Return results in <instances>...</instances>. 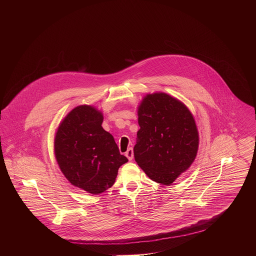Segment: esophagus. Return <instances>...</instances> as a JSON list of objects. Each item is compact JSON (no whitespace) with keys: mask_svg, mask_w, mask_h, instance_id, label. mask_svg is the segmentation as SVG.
Here are the masks:
<instances>
[{"mask_svg":"<svg viewBox=\"0 0 256 256\" xmlns=\"http://www.w3.org/2000/svg\"><path fill=\"white\" fill-rule=\"evenodd\" d=\"M126 156L128 158V159L130 161L134 159V150L132 148H130L126 152Z\"/></svg>","mask_w":256,"mask_h":256,"instance_id":"obj_1","label":"esophagus"}]
</instances>
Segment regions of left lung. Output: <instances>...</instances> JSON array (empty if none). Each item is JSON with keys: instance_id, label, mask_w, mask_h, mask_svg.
<instances>
[{"instance_id": "left-lung-1", "label": "left lung", "mask_w": 256, "mask_h": 256, "mask_svg": "<svg viewBox=\"0 0 256 256\" xmlns=\"http://www.w3.org/2000/svg\"><path fill=\"white\" fill-rule=\"evenodd\" d=\"M138 124L135 161L152 180L170 185L189 169L198 152L192 113L166 93L148 94L138 106Z\"/></svg>"}]
</instances>
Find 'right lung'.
Masks as SVG:
<instances>
[{
    "instance_id": "add662e5",
    "label": "right lung",
    "mask_w": 256,
    "mask_h": 256,
    "mask_svg": "<svg viewBox=\"0 0 256 256\" xmlns=\"http://www.w3.org/2000/svg\"><path fill=\"white\" fill-rule=\"evenodd\" d=\"M104 116L91 106H78L60 124L54 156L70 183L90 194L110 188L128 158L120 154L113 136L102 124Z\"/></svg>"
}]
</instances>
